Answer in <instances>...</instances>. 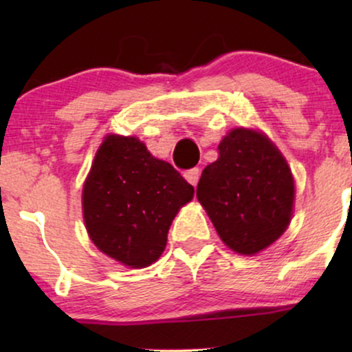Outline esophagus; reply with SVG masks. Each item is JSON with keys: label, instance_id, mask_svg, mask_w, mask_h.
Wrapping results in <instances>:
<instances>
[{"label": "esophagus", "instance_id": "esophagus-1", "mask_svg": "<svg viewBox=\"0 0 352 352\" xmlns=\"http://www.w3.org/2000/svg\"><path fill=\"white\" fill-rule=\"evenodd\" d=\"M184 177L187 179L188 184H192L193 187H197V184H199V179H200V168H190L184 173Z\"/></svg>", "mask_w": 352, "mask_h": 352}]
</instances>
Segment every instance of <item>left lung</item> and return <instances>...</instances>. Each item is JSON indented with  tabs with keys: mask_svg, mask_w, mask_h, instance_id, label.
I'll use <instances>...</instances> for the list:
<instances>
[{
	"mask_svg": "<svg viewBox=\"0 0 352 352\" xmlns=\"http://www.w3.org/2000/svg\"><path fill=\"white\" fill-rule=\"evenodd\" d=\"M218 152L201 172L197 199L228 248L254 254L274 243L292 221V168L268 137L250 129L228 132Z\"/></svg>",
	"mask_w": 352,
	"mask_h": 352,
	"instance_id": "8db88e82",
	"label": "left lung"
}]
</instances>
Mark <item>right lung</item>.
Returning <instances> with one entry per match:
<instances>
[{
    "mask_svg": "<svg viewBox=\"0 0 352 352\" xmlns=\"http://www.w3.org/2000/svg\"><path fill=\"white\" fill-rule=\"evenodd\" d=\"M192 199V185L137 137L107 135L84 182V221L100 252L145 268L159 260L172 220Z\"/></svg>",
    "mask_w": 352,
    "mask_h": 352,
    "instance_id": "add662e5",
    "label": "right lung"
}]
</instances>
